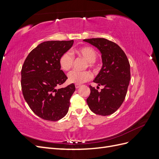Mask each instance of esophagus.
Returning <instances> with one entry per match:
<instances>
[{
	"label": "esophagus",
	"mask_w": 159,
	"mask_h": 159,
	"mask_svg": "<svg viewBox=\"0 0 159 159\" xmlns=\"http://www.w3.org/2000/svg\"><path fill=\"white\" fill-rule=\"evenodd\" d=\"M80 84H75V87L76 89H78L80 87Z\"/></svg>",
	"instance_id": "esophagus-1"
}]
</instances>
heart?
<instances>
[{"instance_id":"heart-1","label":"heart","mask_w":159,"mask_h":159,"mask_svg":"<svg viewBox=\"0 0 159 159\" xmlns=\"http://www.w3.org/2000/svg\"><path fill=\"white\" fill-rule=\"evenodd\" d=\"M74 52L78 56L83 57L87 60L86 66L89 68H94L95 61L97 58V52L94 48L90 46H84L80 48L74 50ZM74 63V56H72L71 52H66L60 56L59 59V64L61 68L64 71H69ZM91 74L89 71H72L68 74V81L71 84H81L89 81L91 78Z\"/></svg>"}]
</instances>
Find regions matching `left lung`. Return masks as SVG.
<instances>
[{
	"instance_id": "obj_1",
	"label": "left lung",
	"mask_w": 159,
	"mask_h": 159,
	"mask_svg": "<svg viewBox=\"0 0 159 159\" xmlns=\"http://www.w3.org/2000/svg\"><path fill=\"white\" fill-rule=\"evenodd\" d=\"M102 53L103 66L93 80L104 88L101 91L89 85L87 103L94 113L107 116L120 107L125 98L131 79L130 64L126 54L115 42L105 38L85 39Z\"/></svg>"
}]
</instances>
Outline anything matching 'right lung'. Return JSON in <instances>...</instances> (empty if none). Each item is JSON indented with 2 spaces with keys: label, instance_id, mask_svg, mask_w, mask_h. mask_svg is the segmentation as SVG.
Here are the masks:
<instances>
[{
  "label": "right lung",
  "instance_id": "1",
  "mask_svg": "<svg viewBox=\"0 0 159 159\" xmlns=\"http://www.w3.org/2000/svg\"><path fill=\"white\" fill-rule=\"evenodd\" d=\"M74 40L41 43L28 55L21 70L24 98L32 111L47 121H56L68 111L74 84L58 89L68 79L60 70V56L70 50Z\"/></svg>",
  "mask_w": 159,
  "mask_h": 159
}]
</instances>
